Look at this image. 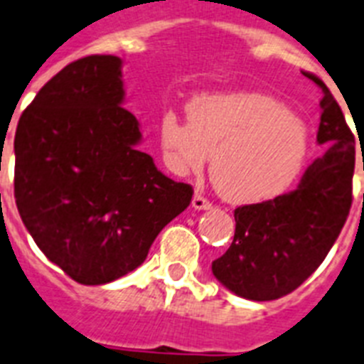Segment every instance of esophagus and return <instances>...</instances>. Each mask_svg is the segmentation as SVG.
<instances>
[{
  "label": "esophagus",
  "instance_id": "esophagus-1",
  "mask_svg": "<svg viewBox=\"0 0 364 364\" xmlns=\"http://www.w3.org/2000/svg\"><path fill=\"white\" fill-rule=\"evenodd\" d=\"M191 206H193L195 210H210L212 208V203L204 199L203 195H195L193 200H191Z\"/></svg>",
  "mask_w": 364,
  "mask_h": 364
}]
</instances>
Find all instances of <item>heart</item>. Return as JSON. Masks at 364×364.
<instances>
[{
	"label": "heart",
	"instance_id": "b5f03b06",
	"mask_svg": "<svg viewBox=\"0 0 364 364\" xmlns=\"http://www.w3.org/2000/svg\"><path fill=\"white\" fill-rule=\"evenodd\" d=\"M188 119L165 113L160 146L176 175L199 173L212 158V182L230 203L277 197L299 175L309 150L305 122L266 92L195 96Z\"/></svg>",
	"mask_w": 364,
	"mask_h": 364
}]
</instances>
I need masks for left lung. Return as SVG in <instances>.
<instances>
[{
    "label": "left lung",
    "mask_w": 364,
    "mask_h": 364,
    "mask_svg": "<svg viewBox=\"0 0 364 364\" xmlns=\"http://www.w3.org/2000/svg\"><path fill=\"white\" fill-rule=\"evenodd\" d=\"M305 76L323 91L316 141L327 145L326 154L309 165L294 191L234 210L232 243L212 262L219 283L253 301L279 299L311 277L351 208L355 137L326 83Z\"/></svg>",
    "instance_id": "8db88e82"
}]
</instances>
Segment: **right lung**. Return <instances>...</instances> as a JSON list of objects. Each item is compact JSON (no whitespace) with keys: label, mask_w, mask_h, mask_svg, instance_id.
I'll use <instances>...</instances> for the list:
<instances>
[{"label":"right lung","mask_w":364,"mask_h":364,"mask_svg":"<svg viewBox=\"0 0 364 364\" xmlns=\"http://www.w3.org/2000/svg\"><path fill=\"white\" fill-rule=\"evenodd\" d=\"M122 104L121 57H83L42 87L14 135L20 218L80 284L134 272L193 195L137 149L139 122Z\"/></svg>","instance_id":"add662e5"}]
</instances>
